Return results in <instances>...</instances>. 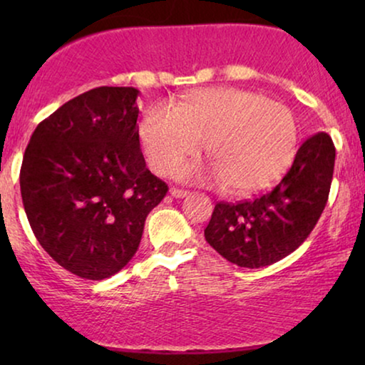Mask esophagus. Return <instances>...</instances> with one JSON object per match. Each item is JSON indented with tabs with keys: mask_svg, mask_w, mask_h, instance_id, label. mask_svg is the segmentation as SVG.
<instances>
[{
	"mask_svg": "<svg viewBox=\"0 0 365 365\" xmlns=\"http://www.w3.org/2000/svg\"><path fill=\"white\" fill-rule=\"evenodd\" d=\"M169 194H171L173 197L181 199V197H186L189 192H187V191H184V189H179V187H171V189H169Z\"/></svg>",
	"mask_w": 365,
	"mask_h": 365,
	"instance_id": "34e87169",
	"label": "esophagus"
}]
</instances>
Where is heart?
Listing matches in <instances>:
<instances>
[{"label":"heart","mask_w":365,"mask_h":365,"mask_svg":"<svg viewBox=\"0 0 365 365\" xmlns=\"http://www.w3.org/2000/svg\"><path fill=\"white\" fill-rule=\"evenodd\" d=\"M139 139L149 166L163 176L196 158L206 143L211 166L184 168L179 176L252 194L286 171L296 151L297 126L286 106L262 94L207 88L173 106H153L139 126Z\"/></svg>","instance_id":"heart-1"}]
</instances>
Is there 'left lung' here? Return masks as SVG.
<instances>
[{
  "label": "left lung",
  "instance_id": "8db88e82",
  "mask_svg": "<svg viewBox=\"0 0 365 365\" xmlns=\"http://www.w3.org/2000/svg\"><path fill=\"white\" fill-rule=\"evenodd\" d=\"M336 148L317 133L299 148L294 163L271 191L252 201L217 202L204 229L209 246L239 267L281 261L306 241L326 207Z\"/></svg>",
  "mask_w": 365,
  "mask_h": 365
}]
</instances>
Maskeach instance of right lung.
Returning a JSON list of instances; mask_svg holds the SVG:
<instances>
[{
	"label": "right lung",
	"instance_id": "right-lung-1",
	"mask_svg": "<svg viewBox=\"0 0 365 365\" xmlns=\"http://www.w3.org/2000/svg\"><path fill=\"white\" fill-rule=\"evenodd\" d=\"M136 88H94L34 129L19 186L29 226L66 271L101 281L131 261L168 186L139 148Z\"/></svg>",
	"mask_w": 365,
	"mask_h": 365
}]
</instances>
